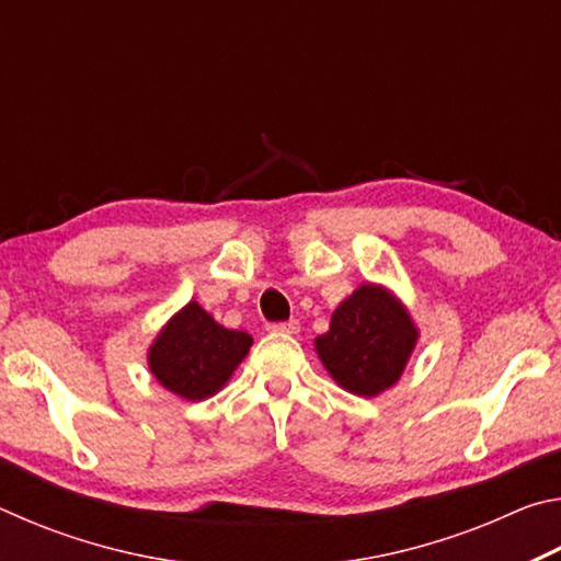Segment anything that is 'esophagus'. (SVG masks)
Here are the masks:
<instances>
[{
    "label": "esophagus",
    "mask_w": 561,
    "mask_h": 561,
    "mask_svg": "<svg viewBox=\"0 0 561 561\" xmlns=\"http://www.w3.org/2000/svg\"><path fill=\"white\" fill-rule=\"evenodd\" d=\"M267 331H272V334H299V321H277V324H267Z\"/></svg>",
    "instance_id": "esophagus-1"
}]
</instances>
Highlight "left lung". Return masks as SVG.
<instances>
[{
	"instance_id": "1",
	"label": "left lung",
	"mask_w": 561,
	"mask_h": 561,
	"mask_svg": "<svg viewBox=\"0 0 561 561\" xmlns=\"http://www.w3.org/2000/svg\"><path fill=\"white\" fill-rule=\"evenodd\" d=\"M415 341L417 329L403 304L378 284H360L339 304L314 346L341 388L371 398L401 378Z\"/></svg>"
}]
</instances>
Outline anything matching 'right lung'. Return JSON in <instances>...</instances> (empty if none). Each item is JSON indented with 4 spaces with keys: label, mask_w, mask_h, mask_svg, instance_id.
<instances>
[{
    "label": "right lung",
    "mask_w": 561,
    "mask_h": 561,
    "mask_svg": "<svg viewBox=\"0 0 561 561\" xmlns=\"http://www.w3.org/2000/svg\"><path fill=\"white\" fill-rule=\"evenodd\" d=\"M252 336L217 324L197 301L185 304L148 348V366L168 391L203 401L230 381Z\"/></svg>",
    "instance_id": "add662e5"
}]
</instances>
